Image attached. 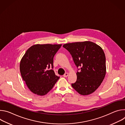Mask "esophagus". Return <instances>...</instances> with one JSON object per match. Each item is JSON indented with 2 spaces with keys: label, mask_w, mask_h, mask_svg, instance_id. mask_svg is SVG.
Masks as SVG:
<instances>
[{
  "label": "esophagus",
  "mask_w": 125,
  "mask_h": 125,
  "mask_svg": "<svg viewBox=\"0 0 125 125\" xmlns=\"http://www.w3.org/2000/svg\"><path fill=\"white\" fill-rule=\"evenodd\" d=\"M68 75H69V73H65V74H64L63 77H67L68 76Z\"/></svg>",
  "instance_id": "1"
}]
</instances>
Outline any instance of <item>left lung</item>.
<instances>
[{
  "label": "left lung",
  "instance_id": "left-lung-1",
  "mask_svg": "<svg viewBox=\"0 0 125 125\" xmlns=\"http://www.w3.org/2000/svg\"><path fill=\"white\" fill-rule=\"evenodd\" d=\"M81 71L76 73L77 79L72 87L81 95H87L100 86L106 72V58L102 48L90 41L64 44Z\"/></svg>",
  "mask_w": 125,
  "mask_h": 125
}]
</instances>
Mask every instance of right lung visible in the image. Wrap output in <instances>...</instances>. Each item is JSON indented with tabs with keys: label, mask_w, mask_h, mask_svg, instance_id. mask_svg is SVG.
Segmentation results:
<instances>
[{
	"label": "right lung",
	"mask_w": 125,
	"mask_h": 125,
	"mask_svg": "<svg viewBox=\"0 0 125 125\" xmlns=\"http://www.w3.org/2000/svg\"><path fill=\"white\" fill-rule=\"evenodd\" d=\"M62 44H37L25 52L20 63L23 80L29 90L40 96L46 94L59 79L53 68V57Z\"/></svg>",
	"instance_id": "obj_1"
}]
</instances>
